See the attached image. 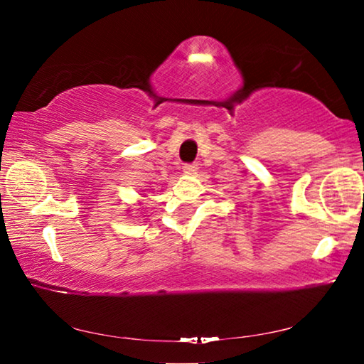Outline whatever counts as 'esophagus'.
<instances>
[{"mask_svg": "<svg viewBox=\"0 0 364 364\" xmlns=\"http://www.w3.org/2000/svg\"><path fill=\"white\" fill-rule=\"evenodd\" d=\"M197 170V164L193 162V164H184L183 165V171L184 173H194V171Z\"/></svg>", "mask_w": 364, "mask_h": 364, "instance_id": "34e87169", "label": "esophagus"}]
</instances>
